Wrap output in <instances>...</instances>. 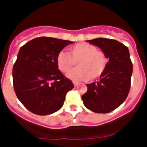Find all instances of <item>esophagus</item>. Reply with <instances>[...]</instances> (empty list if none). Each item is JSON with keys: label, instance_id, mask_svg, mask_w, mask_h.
I'll list each match as a JSON object with an SVG mask.
<instances>
[{"label": "esophagus", "instance_id": "obj_1", "mask_svg": "<svg viewBox=\"0 0 147 147\" xmlns=\"http://www.w3.org/2000/svg\"><path fill=\"white\" fill-rule=\"evenodd\" d=\"M73 84H74V85H75V86H76V87H77V86H78V84H79V83L77 82H74Z\"/></svg>", "mask_w": 147, "mask_h": 147}]
</instances>
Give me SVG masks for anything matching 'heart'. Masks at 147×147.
Returning a JSON list of instances; mask_svg holds the SVG:
<instances>
[{
  "mask_svg": "<svg viewBox=\"0 0 147 147\" xmlns=\"http://www.w3.org/2000/svg\"><path fill=\"white\" fill-rule=\"evenodd\" d=\"M69 53L61 51L56 55L58 69L67 73L78 62L77 69L67 74L71 81L94 80L100 78L105 71L108 64L106 53L97 49L95 46L88 42H80L69 49Z\"/></svg>",
  "mask_w": 147,
  "mask_h": 147,
  "instance_id": "heart-1",
  "label": "heart"
}]
</instances>
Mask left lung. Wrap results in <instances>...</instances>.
Segmentation results:
<instances>
[{"label": "left lung", "instance_id": "obj_1", "mask_svg": "<svg viewBox=\"0 0 147 147\" xmlns=\"http://www.w3.org/2000/svg\"><path fill=\"white\" fill-rule=\"evenodd\" d=\"M88 42L100 48L109 61L100 80L86 84L87 92L82 94V99L88 109L106 114L117 108L127 98L131 85L132 62L127 47L117 40L97 38Z\"/></svg>", "mask_w": 147, "mask_h": 147}]
</instances>
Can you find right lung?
Instances as JSON below:
<instances>
[{
  "label": "right lung",
  "mask_w": 147,
  "mask_h": 147,
  "mask_svg": "<svg viewBox=\"0 0 147 147\" xmlns=\"http://www.w3.org/2000/svg\"><path fill=\"white\" fill-rule=\"evenodd\" d=\"M71 41L41 36L20 49L13 67V85L17 98L37 115H48L62 107L73 83L59 70L56 55Z\"/></svg>",
  "instance_id": "add662e5"
}]
</instances>
